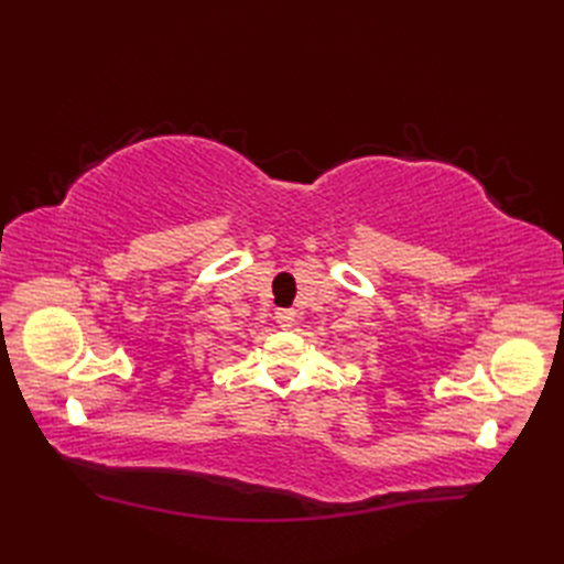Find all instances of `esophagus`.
<instances>
[{"label":"esophagus","instance_id":"34e87169","mask_svg":"<svg viewBox=\"0 0 564 564\" xmlns=\"http://www.w3.org/2000/svg\"><path fill=\"white\" fill-rule=\"evenodd\" d=\"M275 319H278V324H280L282 329H292L294 322H296V313L294 311H278Z\"/></svg>","mask_w":564,"mask_h":564}]
</instances>
